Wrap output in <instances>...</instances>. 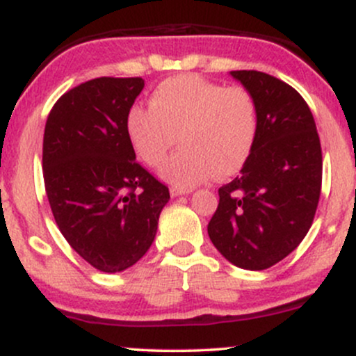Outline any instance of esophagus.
Segmentation results:
<instances>
[{
    "mask_svg": "<svg viewBox=\"0 0 356 356\" xmlns=\"http://www.w3.org/2000/svg\"><path fill=\"white\" fill-rule=\"evenodd\" d=\"M191 189H184V187H177V186H172V189H170V194L172 195H182V194H189Z\"/></svg>",
    "mask_w": 356,
    "mask_h": 356,
    "instance_id": "1",
    "label": "esophagus"
}]
</instances>
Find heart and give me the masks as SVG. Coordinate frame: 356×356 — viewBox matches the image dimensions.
I'll return each mask as SVG.
<instances>
[{
  "instance_id": "b5f03b06",
  "label": "heart",
  "mask_w": 356,
  "mask_h": 356,
  "mask_svg": "<svg viewBox=\"0 0 356 356\" xmlns=\"http://www.w3.org/2000/svg\"><path fill=\"white\" fill-rule=\"evenodd\" d=\"M149 104L129 110L127 136L150 167L165 161L177 136L182 149L162 169L174 186L229 177L248 161L257 134V105L248 88L179 75L159 83Z\"/></svg>"
}]
</instances>
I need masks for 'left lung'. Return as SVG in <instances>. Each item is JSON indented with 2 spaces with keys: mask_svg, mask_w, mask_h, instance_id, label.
<instances>
[{
  "mask_svg": "<svg viewBox=\"0 0 356 356\" xmlns=\"http://www.w3.org/2000/svg\"><path fill=\"white\" fill-rule=\"evenodd\" d=\"M231 75L254 97L257 134L239 177L219 187L207 232L227 261L261 271L295 251L312 227L321 144L312 110L291 85L256 70Z\"/></svg>",
  "mask_w": 356,
  "mask_h": 356,
  "instance_id": "1",
  "label": "left lung"
}]
</instances>
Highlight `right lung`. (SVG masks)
I'll return each instance as SVG.
<instances>
[{
	"label": "right lung",
	"mask_w": 356,
	"mask_h": 356,
	"mask_svg": "<svg viewBox=\"0 0 356 356\" xmlns=\"http://www.w3.org/2000/svg\"><path fill=\"white\" fill-rule=\"evenodd\" d=\"M145 81L100 76L55 102L44 125L43 181L67 243L99 271L118 273L150 248L169 187L136 161L127 113Z\"/></svg>",
	"instance_id": "add662e5"
}]
</instances>
